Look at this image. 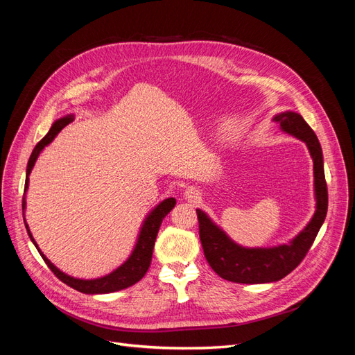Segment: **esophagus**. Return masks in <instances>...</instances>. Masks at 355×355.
Returning a JSON list of instances; mask_svg holds the SVG:
<instances>
[{"label": "esophagus", "mask_w": 355, "mask_h": 355, "mask_svg": "<svg viewBox=\"0 0 355 355\" xmlns=\"http://www.w3.org/2000/svg\"><path fill=\"white\" fill-rule=\"evenodd\" d=\"M184 197L188 201H197L200 198V192L196 188H187V191L184 192Z\"/></svg>", "instance_id": "1"}]
</instances>
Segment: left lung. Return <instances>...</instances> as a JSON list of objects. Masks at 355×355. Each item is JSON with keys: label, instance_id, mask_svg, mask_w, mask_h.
<instances>
[{"label": "left lung", "instance_id": "1", "mask_svg": "<svg viewBox=\"0 0 355 355\" xmlns=\"http://www.w3.org/2000/svg\"><path fill=\"white\" fill-rule=\"evenodd\" d=\"M274 121L280 123L282 132L305 142L313 158L315 211L306 227L286 244L274 247H243L232 241L227 232L209 218L206 211L197 209L204 256L214 272L232 283L261 284L282 280L302 262L327 214L329 201L323 151L314 130L302 115L293 111L277 114Z\"/></svg>", "mask_w": 355, "mask_h": 355}]
</instances>
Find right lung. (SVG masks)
<instances>
[{"instance_id":"add662e5","label":"right lung","mask_w":355,"mask_h":355,"mask_svg":"<svg viewBox=\"0 0 355 355\" xmlns=\"http://www.w3.org/2000/svg\"><path fill=\"white\" fill-rule=\"evenodd\" d=\"M75 115L73 114H68L65 116L59 118L53 125L50 127L49 133L41 139V141L37 144V146L32 151L29 161H28V167H26V180H25V194L29 187V175L32 168L35 166V161L38 158V155L41 154L42 149H44L49 144L53 142L59 132L62 130L63 127L68 125L69 123L73 121ZM176 200L175 198H166L161 202H158L157 206L146 214V218L144 219V223L141 227V231H139L137 240L135 244V249L132 250L130 256L127 259L114 270L112 272L106 274L103 277L99 278H90V280H85V278H75L71 277L68 274H65L63 271H60L58 266L53 265L50 262V259H47L46 254L40 250V247L37 244V241L34 240L31 234V230L28 227V223L25 220V210H26V198L24 196V202H22V209H24V220H25V227L28 231V235L31 241L34 243V245L37 247V250L40 252L41 257L44 259V262L47 263V266L50 270L55 272V275L59 278L60 282H63L65 284H68L69 287L78 290L81 293L85 295H102V293H112V292H118V290H123L130 287L133 284H136L139 280H142V277L146 274L149 265H151V259H153V250H154V244H155V239L158 230L161 227V222L170 213V210L175 207Z\"/></svg>"}]
</instances>
